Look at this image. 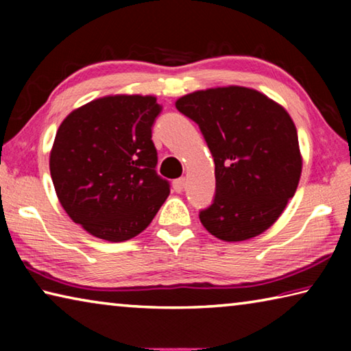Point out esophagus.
Here are the masks:
<instances>
[{"instance_id":"esophagus-1","label":"esophagus","mask_w":351,"mask_h":351,"mask_svg":"<svg viewBox=\"0 0 351 351\" xmlns=\"http://www.w3.org/2000/svg\"><path fill=\"white\" fill-rule=\"evenodd\" d=\"M184 187H186V178H180V180H175V181H173L175 192H178V193L182 192Z\"/></svg>"}]
</instances>
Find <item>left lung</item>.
<instances>
[{"mask_svg": "<svg viewBox=\"0 0 351 351\" xmlns=\"http://www.w3.org/2000/svg\"><path fill=\"white\" fill-rule=\"evenodd\" d=\"M197 123L215 162V197L199 210L212 235L243 241L265 232L294 197L302 158L293 119L245 86L212 88L176 100Z\"/></svg>", "mask_w": 351, "mask_h": 351, "instance_id": "1", "label": "left lung"}]
</instances>
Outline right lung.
Wrapping results in <instances>:
<instances>
[{"label": "right lung", "instance_id": "1", "mask_svg": "<svg viewBox=\"0 0 351 351\" xmlns=\"http://www.w3.org/2000/svg\"><path fill=\"white\" fill-rule=\"evenodd\" d=\"M161 111L152 96H110L73 111L58 128L49 159L57 197L97 239H133L169 197L152 141Z\"/></svg>", "mask_w": 351, "mask_h": 351}]
</instances>
